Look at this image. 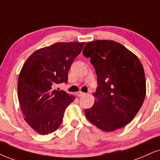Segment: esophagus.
<instances>
[{
    "mask_svg": "<svg viewBox=\"0 0 160 160\" xmlns=\"http://www.w3.org/2000/svg\"><path fill=\"white\" fill-rule=\"evenodd\" d=\"M85 94H86V93H83V92H79L77 93V96H78V97H82Z\"/></svg>",
    "mask_w": 160,
    "mask_h": 160,
    "instance_id": "esophagus-1",
    "label": "esophagus"
}]
</instances>
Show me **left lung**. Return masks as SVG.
<instances>
[{"instance_id":"obj_1","label":"left lung","mask_w":160,"mask_h":160,"mask_svg":"<svg viewBox=\"0 0 160 160\" xmlns=\"http://www.w3.org/2000/svg\"><path fill=\"white\" fill-rule=\"evenodd\" d=\"M98 76L96 98L85 110L88 120L104 131L128 125L136 116L146 94L145 72L139 58L114 40H95L85 46Z\"/></svg>"}]
</instances>
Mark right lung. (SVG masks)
Segmentation results:
<instances>
[{
  "label": "right lung",
  "instance_id": "add662e5",
  "mask_svg": "<svg viewBox=\"0 0 160 160\" xmlns=\"http://www.w3.org/2000/svg\"><path fill=\"white\" fill-rule=\"evenodd\" d=\"M84 44L54 43L35 51L23 64L18 77V100L24 120L38 134L56 131L66 108L75 99L55 86L67 83L68 70Z\"/></svg>",
  "mask_w": 160,
  "mask_h": 160
}]
</instances>
